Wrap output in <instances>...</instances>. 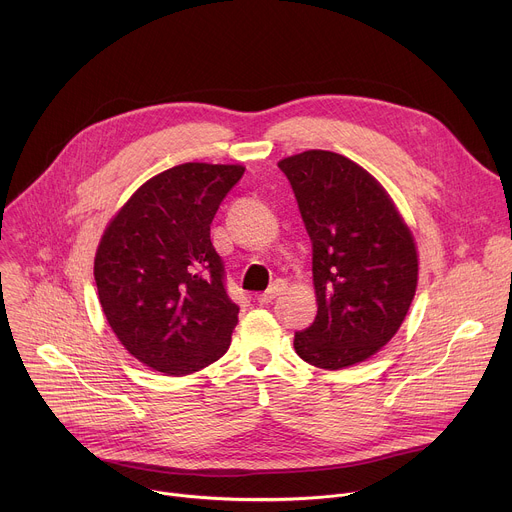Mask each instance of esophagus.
<instances>
[{
    "label": "esophagus",
    "instance_id": "obj_1",
    "mask_svg": "<svg viewBox=\"0 0 512 512\" xmlns=\"http://www.w3.org/2000/svg\"><path fill=\"white\" fill-rule=\"evenodd\" d=\"M281 291H283V283H273V287H271L269 291H265V294H259V296H257V302H259V304H269L275 296L281 294Z\"/></svg>",
    "mask_w": 512,
    "mask_h": 512
}]
</instances>
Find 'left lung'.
<instances>
[{
  "label": "left lung",
  "mask_w": 512,
  "mask_h": 512,
  "mask_svg": "<svg viewBox=\"0 0 512 512\" xmlns=\"http://www.w3.org/2000/svg\"><path fill=\"white\" fill-rule=\"evenodd\" d=\"M312 241L318 314L294 348L338 371L379 352L401 328L417 289V247L387 190L352 160L308 150L279 164Z\"/></svg>",
  "instance_id": "1"
}]
</instances>
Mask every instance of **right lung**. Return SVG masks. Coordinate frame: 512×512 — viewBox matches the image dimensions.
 <instances>
[{
	"instance_id": "1",
	"label": "right lung",
	"mask_w": 512,
	"mask_h": 512,
	"mask_svg": "<svg viewBox=\"0 0 512 512\" xmlns=\"http://www.w3.org/2000/svg\"><path fill=\"white\" fill-rule=\"evenodd\" d=\"M245 168L188 162L145 184L111 218L95 255L103 314L145 367L182 377L231 346L239 306L210 223Z\"/></svg>"
}]
</instances>
